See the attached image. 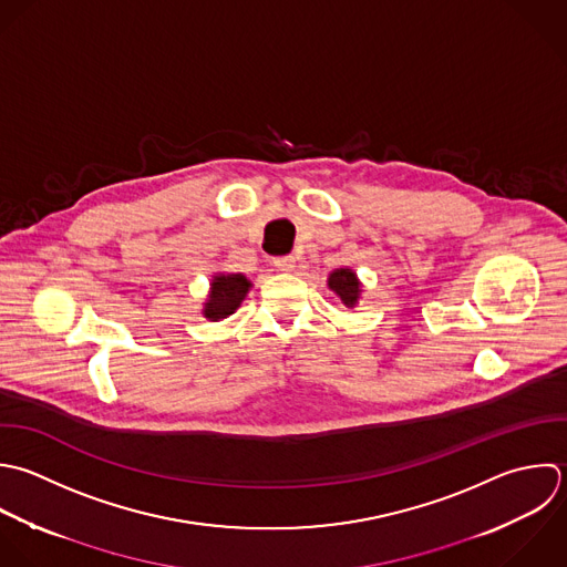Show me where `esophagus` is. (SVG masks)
Instances as JSON below:
<instances>
[{
    "label": "esophagus",
    "instance_id": "34e87169",
    "mask_svg": "<svg viewBox=\"0 0 567 567\" xmlns=\"http://www.w3.org/2000/svg\"><path fill=\"white\" fill-rule=\"evenodd\" d=\"M274 267L278 271H293L296 267V258L293 256H280V258H274Z\"/></svg>",
    "mask_w": 567,
    "mask_h": 567
}]
</instances>
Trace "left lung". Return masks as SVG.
Returning a JSON list of instances; mask_svg holds the SVG:
<instances>
[{
	"label": "left lung",
	"instance_id": "8db88e82",
	"mask_svg": "<svg viewBox=\"0 0 567 567\" xmlns=\"http://www.w3.org/2000/svg\"><path fill=\"white\" fill-rule=\"evenodd\" d=\"M327 287L338 296V300L353 309L358 307L360 298H362V282L358 278V274L351 269V267H340V269H333L327 278Z\"/></svg>",
	"mask_w": 567,
	"mask_h": 567
}]
</instances>
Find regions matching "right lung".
Returning <instances> with one entry per match:
<instances>
[{"label":"right lung","mask_w":567,"mask_h":567,"mask_svg":"<svg viewBox=\"0 0 567 567\" xmlns=\"http://www.w3.org/2000/svg\"><path fill=\"white\" fill-rule=\"evenodd\" d=\"M251 289V280L243 274H214L207 298L203 302V316L212 322L225 320L243 305Z\"/></svg>","instance_id":"add662e5"}]
</instances>
